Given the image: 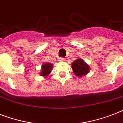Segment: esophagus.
<instances>
[{
  "label": "esophagus",
  "mask_w": 123,
  "mask_h": 123,
  "mask_svg": "<svg viewBox=\"0 0 123 123\" xmlns=\"http://www.w3.org/2000/svg\"><path fill=\"white\" fill-rule=\"evenodd\" d=\"M65 60H65V58H60V61H61V62H64V61Z\"/></svg>",
  "instance_id": "esophagus-1"
}]
</instances>
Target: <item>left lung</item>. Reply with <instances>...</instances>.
Returning a JSON list of instances; mask_svg holds the SVG:
<instances>
[{"mask_svg": "<svg viewBox=\"0 0 123 123\" xmlns=\"http://www.w3.org/2000/svg\"><path fill=\"white\" fill-rule=\"evenodd\" d=\"M72 68L74 74L78 77L85 76L90 71L88 65L80 58L77 59L72 63Z\"/></svg>", "mask_w": 123, "mask_h": 123, "instance_id": "obj_1", "label": "left lung"}]
</instances>
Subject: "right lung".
<instances>
[{
    "instance_id": "add662e5",
    "label": "right lung",
    "mask_w": 123,
    "mask_h": 123,
    "mask_svg": "<svg viewBox=\"0 0 123 123\" xmlns=\"http://www.w3.org/2000/svg\"><path fill=\"white\" fill-rule=\"evenodd\" d=\"M53 68V64L50 63H45L42 65V71L40 72V75L42 76H48L51 72Z\"/></svg>"
}]
</instances>
